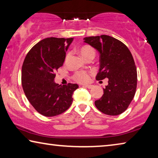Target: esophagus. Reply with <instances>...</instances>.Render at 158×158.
Masks as SVG:
<instances>
[{
	"instance_id": "esophagus-1",
	"label": "esophagus",
	"mask_w": 158,
	"mask_h": 158,
	"mask_svg": "<svg viewBox=\"0 0 158 158\" xmlns=\"http://www.w3.org/2000/svg\"><path fill=\"white\" fill-rule=\"evenodd\" d=\"M84 86L86 87L87 89H92V88L93 87V85H84Z\"/></svg>"
}]
</instances>
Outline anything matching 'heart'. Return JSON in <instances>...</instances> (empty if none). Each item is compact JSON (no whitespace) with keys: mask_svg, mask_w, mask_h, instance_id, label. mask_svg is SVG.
<instances>
[{"mask_svg":"<svg viewBox=\"0 0 158 158\" xmlns=\"http://www.w3.org/2000/svg\"><path fill=\"white\" fill-rule=\"evenodd\" d=\"M79 52L80 54L86 60L90 58H94L95 56V49L89 45H84L80 47ZM67 58H68V56H67ZM73 78L79 83H85L89 80V74L88 72L84 70L77 71L74 73Z\"/></svg>","mask_w":158,"mask_h":158,"instance_id":"heart-1","label":"heart"}]
</instances>
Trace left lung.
Returning <instances> with one entry per match:
<instances>
[{
  "label": "left lung",
  "instance_id": "1",
  "mask_svg": "<svg viewBox=\"0 0 158 158\" xmlns=\"http://www.w3.org/2000/svg\"><path fill=\"white\" fill-rule=\"evenodd\" d=\"M84 40L100 53V70L96 79H109L104 94L95 102V106L109 116L122 114L129 106L137 89V68L132 53L122 42L106 35Z\"/></svg>",
  "mask_w": 158,
  "mask_h": 158
}]
</instances>
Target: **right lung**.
Wrapping results in <instances>:
<instances>
[{
	"instance_id": "1",
	"label": "right lung",
	"mask_w": 158,
	"mask_h": 158,
	"mask_svg": "<svg viewBox=\"0 0 158 158\" xmlns=\"http://www.w3.org/2000/svg\"><path fill=\"white\" fill-rule=\"evenodd\" d=\"M73 38L47 37L31 48L21 69V84L29 102L47 117L58 116L68 109L77 84L59 85L54 82L56 71L63 66L66 51Z\"/></svg>"
}]
</instances>
